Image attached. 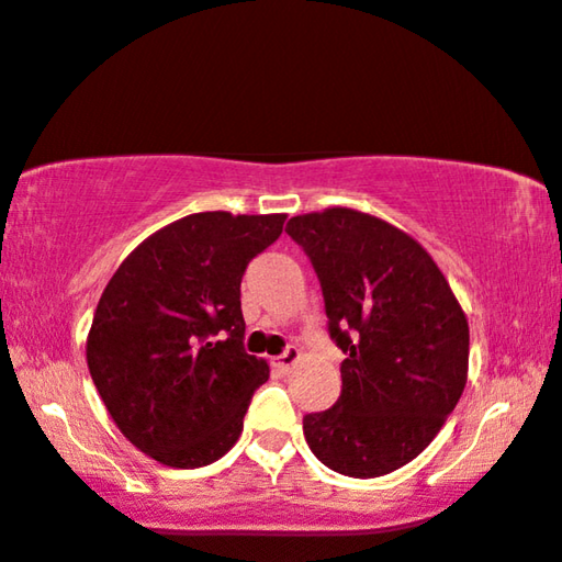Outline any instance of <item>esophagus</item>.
<instances>
[{
    "label": "esophagus",
    "instance_id": "34e87169",
    "mask_svg": "<svg viewBox=\"0 0 562 562\" xmlns=\"http://www.w3.org/2000/svg\"><path fill=\"white\" fill-rule=\"evenodd\" d=\"M297 359H301V349H297V347H288L285 351H282L280 357L274 359V364H277V368H280L282 372H288V370L293 368V364L297 362Z\"/></svg>",
    "mask_w": 562,
    "mask_h": 562
}]
</instances>
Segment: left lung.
I'll use <instances>...</instances> for the list:
<instances>
[{"mask_svg": "<svg viewBox=\"0 0 562 562\" xmlns=\"http://www.w3.org/2000/svg\"><path fill=\"white\" fill-rule=\"evenodd\" d=\"M285 231L316 269L328 336L347 355L339 401L303 416L305 442L341 475L393 473L465 391V313L424 246L375 215L328 207Z\"/></svg>", "mask_w": 562, "mask_h": 562, "instance_id": "obj_1", "label": "left lung"}]
</instances>
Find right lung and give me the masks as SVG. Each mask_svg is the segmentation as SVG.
I'll return each mask as SVG.
<instances>
[{
    "mask_svg": "<svg viewBox=\"0 0 562 562\" xmlns=\"http://www.w3.org/2000/svg\"><path fill=\"white\" fill-rule=\"evenodd\" d=\"M282 223V213L179 218L131 251L97 303L89 375L125 439L161 465H211L241 437L269 378L244 349L241 277Z\"/></svg>",
    "mask_w": 562,
    "mask_h": 562,
    "instance_id": "1",
    "label": "right lung"
}]
</instances>
